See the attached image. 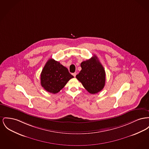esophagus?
I'll return each mask as SVG.
<instances>
[{
  "label": "esophagus",
  "instance_id": "esophagus-1",
  "mask_svg": "<svg viewBox=\"0 0 149 149\" xmlns=\"http://www.w3.org/2000/svg\"><path fill=\"white\" fill-rule=\"evenodd\" d=\"M76 75H77V72H74V73H72V75H73L74 77H75Z\"/></svg>",
  "mask_w": 149,
  "mask_h": 149
}]
</instances>
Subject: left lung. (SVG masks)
<instances>
[{
  "label": "left lung",
  "mask_w": 149,
  "mask_h": 149,
  "mask_svg": "<svg viewBox=\"0 0 149 149\" xmlns=\"http://www.w3.org/2000/svg\"><path fill=\"white\" fill-rule=\"evenodd\" d=\"M80 66L81 70L76 75L77 79L89 93L95 94L100 92L105 86L106 74L96 56L82 62Z\"/></svg>",
  "instance_id": "left-lung-1"
}]
</instances>
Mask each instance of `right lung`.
Masks as SVG:
<instances>
[{
  "label": "right lung",
  "instance_id": "add662e5",
  "mask_svg": "<svg viewBox=\"0 0 149 149\" xmlns=\"http://www.w3.org/2000/svg\"><path fill=\"white\" fill-rule=\"evenodd\" d=\"M74 78L66 68L50 58L40 74V83L45 90L53 94L60 92L70 79Z\"/></svg>",
  "mask_w": 149,
  "mask_h": 149
}]
</instances>
